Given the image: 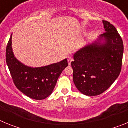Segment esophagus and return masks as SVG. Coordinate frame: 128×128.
<instances>
[{"label": "esophagus", "mask_w": 128, "mask_h": 128, "mask_svg": "<svg viewBox=\"0 0 128 128\" xmlns=\"http://www.w3.org/2000/svg\"><path fill=\"white\" fill-rule=\"evenodd\" d=\"M73 61H74V60H73V58L68 57V65H70L71 62H73Z\"/></svg>", "instance_id": "obj_1"}]
</instances>
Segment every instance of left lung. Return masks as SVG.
<instances>
[{"label": "left lung", "instance_id": "left-lung-1", "mask_svg": "<svg viewBox=\"0 0 128 128\" xmlns=\"http://www.w3.org/2000/svg\"><path fill=\"white\" fill-rule=\"evenodd\" d=\"M105 31L97 40L74 55L73 81L78 90L88 96H99L109 88L121 71L124 45L116 28L102 20Z\"/></svg>", "mask_w": 128, "mask_h": 128}]
</instances>
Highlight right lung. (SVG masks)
Returning <instances> with one entry per match:
<instances>
[{
  "label": "right lung",
  "mask_w": 128,
  "mask_h": 128,
  "mask_svg": "<svg viewBox=\"0 0 128 128\" xmlns=\"http://www.w3.org/2000/svg\"><path fill=\"white\" fill-rule=\"evenodd\" d=\"M12 34L7 45L6 59L14 84L29 98L42 100L52 92L58 79L68 66L67 59L42 67L24 65L14 57L12 49Z\"/></svg>",
  "instance_id": "obj_1"
}]
</instances>
